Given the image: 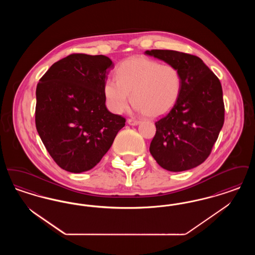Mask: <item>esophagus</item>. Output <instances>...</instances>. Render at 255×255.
Listing matches in <instances>:
<instances>
[{"label": "esophagus", "instance_id": "34e87169", "mask_svg": "<svg viewBox=\"0 0 255 255\" xmlns=\"http://www.w3.org/2000/svg\"><path fill=\"white\" fill-rule=\"evenodd\" d=\"M127 122H128V124H130V125H137V124L139 123V121L133 120V119H128Z\"/></svg>", "mask_w": 255, "mask_h": 255}]
</instances>
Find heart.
<instances>
[{"label": "heart", "mask_w": 255, "mask_h": 255, "mask_svg": "<svg viewBox=\"0 0 255 255\" xmlns=\"http://www.w3.org/2000/svg\"><path fill=\"white\" fill-rule=\"evenodd\" d=\"M117 77L104 83V96L110 109L122 113L128 108L130 96L136 109L146 117L158 118L174 107L182 90L179 70L145 56H133L121 63Z\"/></svg>", "instance_id": "b5f03b06"}]
</instances>
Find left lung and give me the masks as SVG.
I'll return each mask as SVG.
<instances>
[{"mask_svg":"<svg viewBox=\"0 0 255 255\" xmlns=\"http://www.w3.org/2000/svg\"><path fill=\"white\" fill-rule=\"evenodd\" d=\"M145 54L175 66L182 77L176 104L155 122L150 153L164 169H192L208 158L224 125L221 82L198 56L167 49L146 50Z\"/></svg>","mask_w":255,"mask_h":255,"instance_id":"8db88e82","label":"left lung"}]
</instances>
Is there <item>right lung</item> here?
<instances>
[{
	"label": "right lung",
	"mask_w": 255,
	"mask_h": 255,
	"mask_svg": "<svg viewBox=\"0 0 255 255\" xmlns=\"http://www.w3.org/2000/svg\"><path fill=\"white\" fill-rule=\"evenodd\" d=\"M109 57L73 53L54 63L36 88L35 124L50 157L62 169L94 168L126 120L105 105Z\"/></svg>",
	"instance_id": "obj_1"
}]
</instances>
